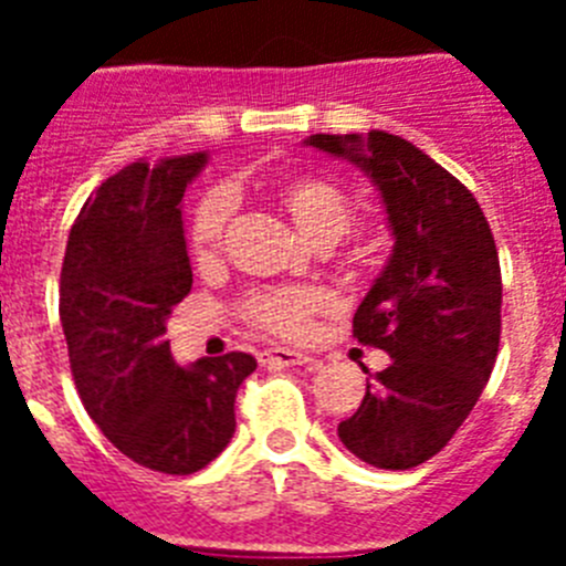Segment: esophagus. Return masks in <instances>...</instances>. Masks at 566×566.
Returning <instances> with one entry per match:
<instances>
[{
  "label": "esophagus",
  "mask_w": 566,
  "mask_h": 566,
  "mask_svg": "<svg viewBox=\"0 0 566 566\" xmlns=\"http://www.w3.org/2000/svg\"><path fill=\"white\" fill-rule=\"evenodd\" d=\"M260 365H269V368H289V365H308L314 363L308 354L292 352V348H266V352L258 354Z\"/></svg>",
  "instance_id": "1"
}]
</instances>
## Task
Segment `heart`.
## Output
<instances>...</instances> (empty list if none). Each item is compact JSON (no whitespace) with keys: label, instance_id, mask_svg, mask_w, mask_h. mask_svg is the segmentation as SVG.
Instances as JSON below:
<instances>
[{"label":"heart","instance_id":"1","mask_svg":"<svg viewBox=\"0 0 566 566\" xmlns=\"http://www.w3.org/2000/svg\"><path fill=\"white\" fill-rule=\"evenodd\" d=\"M269 195L286 209L294 227L319 247H328L343 234H348V229L357 221V209H354L352 198L323 175H280L269 184ZM229 209H232V201L223 189H212L198 201L187 232L189 252L195 260L203 263V260L218 254L223 232H227ZM323 306H326V294L319 289L283 286L249 294L240 306V314L254 332L283 339H303L312 332L314 314Z\"/></svg>","mask_w":566,"mask_h":566}]
</instances>
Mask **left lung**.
Returning <instances> with one entry per match:
<instances>
[{
    "label": "left lung",
    "mask_w": 566,
    "mask_h": 566,
    "mask_svg": "<svg viewBox=\"0 0 566 566\" xmlns=\"http://www.w3.org/2000/svg\"><path fill=\"white\" fill-rule=\"evenodd\" d=\"M306 144L371 175L394 229L388 266L354 314V337L391 365L339 422V442L374 468H417L451 442L496 365V240L473 192L399 135L317 133Z\"/></svg>",
    "instance_id": "obj_1"
}]
</instances>
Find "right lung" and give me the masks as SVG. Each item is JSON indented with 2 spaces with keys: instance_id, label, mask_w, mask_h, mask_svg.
Wrapping results in <instances>:
<instances>
[{
  "instance_id": "1",
  "label": "right lung",
  "mask_w": 566,
  "mask_h": 566,
  "mask_svg": "<svg viewBox=\"0 0 566 566\" xmlns=\"http://www.w3.org/2000/svg\"><path fill=\"white\" fill-rule=\"evenodd\" d=\"M207 155L135 161L84 201L70 229L59 317L90 419L133 462L169 476L207 468L234 433L252 354H169L167 317L192 289L181 198Z\"/></svg>"
}]
</instances>
